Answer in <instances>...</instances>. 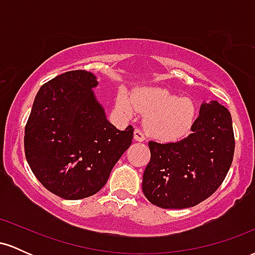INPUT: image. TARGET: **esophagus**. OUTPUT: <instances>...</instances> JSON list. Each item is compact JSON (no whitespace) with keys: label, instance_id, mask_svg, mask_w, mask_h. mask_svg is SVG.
<instances>
[{"label":"esophagus","instance_id":"1","mask_svg":"<svg viewBox=\"0 0 255 255\" xmlns=\"http://www.w3.org/2000/svg\"><path fill=\"white\" fill-rule=\"evenodd\" d=\"M134 139L136 140V141H144V140L146 139L144 131H142L141 129H139V128H136L135 130H134Z\"/></svg>","mask_w":255,"mask_h":255}]
</instances>
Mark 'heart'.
<instances>
[{
  "label": "heart",
  "instance_id": "b5f03b06",
  "mask_svg": "<svg viewBox=\"0 0 255 255\" xmlns=\"http://www.w3.org/2000/svg\"><path fill=\"white\" fill-rule=\"evenodd\" d=\"M118 108L131 116L137 111L146 114L148 134L160 140H176L191 130L195 120V105L189 98L178 97L162 87H141L131 95L120 91Z\"/></svg>",
  "mask_w": 255,
  "mask_h": 255
}]
</instances>
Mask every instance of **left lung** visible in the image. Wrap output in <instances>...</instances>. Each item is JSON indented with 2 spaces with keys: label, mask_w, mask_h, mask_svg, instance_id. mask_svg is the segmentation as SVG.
<instances>
[{
  "label": "left lung",
  "mask_w": 255,
  "mask_h": 255,
  "mask_svg": "<svg viewBox=\"0 0 255 255\" xmlns=\"http://www.w3.org/2000/svg\"><path fill=\"white\" fill-rule=\"evenodd\" d=\"M192 133L177 142H148L151 159L142 176V192L162 209H187L218 189L235 150L229 110L217 101L204 103Z\"/></svg>",
  "instance_id": "left-lung-1"
}]
</instances>
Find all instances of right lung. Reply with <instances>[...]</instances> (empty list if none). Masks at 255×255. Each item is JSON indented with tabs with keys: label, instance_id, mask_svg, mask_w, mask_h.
Listing matches in <instances>:
<instances>
[{
	"label": "right lung",
	"instance_id": "obj_1",
	"mask_svg": "<svg viewBox=\"0 0 255 255\" xmlns=\"http://www.w3.org/2000/svg\"><path fill=\"white\" fill-rule=\"evenodd\" d=\"M92 73L71 71L38 91L25 127V156L48 191L79 200L101 191L129 147L134 128L119 130L105 118Z\"/></svg>",
	"mask_w": 255,
	"mask_h": 255
}]
</instances>
